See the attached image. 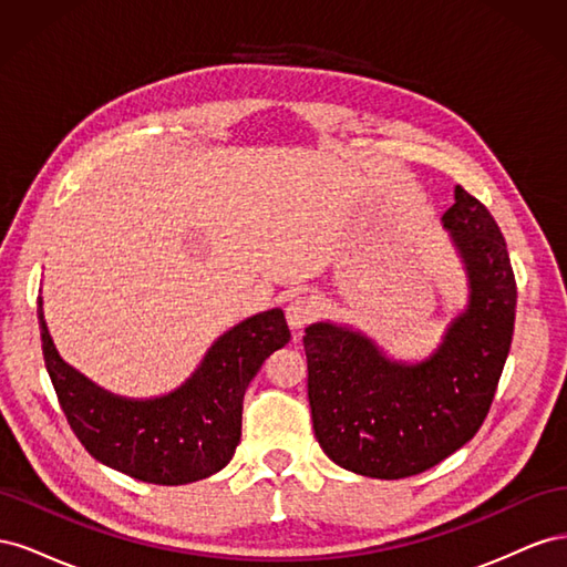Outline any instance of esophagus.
I'll return each mask as SVG.
<instances>
[{
	"label": "esophagus",
	"mask_w": 567,
	"mask_h": 567,
	"mask_svg": "<svg viewBox=\"0 0 567 567\" xmlns=\"http://www.w3.org/2000/svg\"><path fill=\"white\" fill-rule=\"evenodd\" d=\"M319 310H321V307H319V300L315 296L300 293L288 302L286 319H288L290 326H293V329H302L305 323H310L319 315Z\"/></svg>",
	"instance_id": "34e87169"
}]
</instances>
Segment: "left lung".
I'll return each mask as SVG.
<instances>
[{"mask_svg":"<svg viewBox=\"0 0 567 567\" xmlns=\"http://www.w3.org/2000/svg\"><path fill=\"white\" fill-rule=\"evenodd\" d=\"M442 221L466 262L471 302L431 359L390 362L333 323H312L302 336L315 435L352 473L419 475L473 440L489 414L511 350L516 277L499 225L463 186Z\"/></svg>","mask_w":567,"mask_h":567,"instance_id":"8db88e82","label":"left lung"}]
</instances>
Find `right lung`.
<instances>
[{
    "label": "right lung",
    "instance_id": "obj_1",
    "mask_svg": "<svg viewBox=\"0 0 567 567\" xmlns=\"http://www.w3.org/2000/svg\"><path fill=\"white\" fill-rule=\"evenodd\" d=\"M42 305V300H40ZM42 354L73 433L96 461L153 485H186L221 471L241 440L244 394L265 359L290 340L281 310L234 326L167 398H113L65 367L38 310Z\"/></svg>",
    "mask_w": 567,
    "mask_h": 567
}]
</instances>
